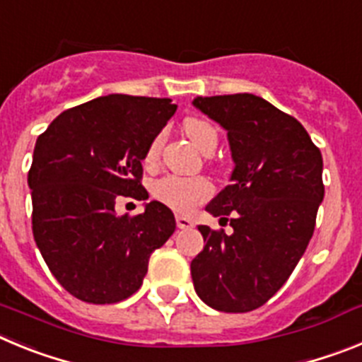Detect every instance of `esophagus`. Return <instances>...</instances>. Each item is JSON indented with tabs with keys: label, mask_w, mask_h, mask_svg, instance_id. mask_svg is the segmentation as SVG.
<instances>
[{
	"label": "esophagus",
	"mask_w": 362,
	"mask_h": 362,
	"mask_svg": "<svg viewBox=\"0 0 362 362\" xmlns=\"http://www.w3.org/2000/svg\"><path fill=\"white\" fill-rule=\"evenodd\" d=\"M175 223H177V228H181V230L192 228V226H194V221L188 219V217H185V216L175 217Z\"/></svg>",
	"instance_id": "34e87169"
}]
</instances>
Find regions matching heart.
Listing matches in <instances>:
<instances>
[{"label":"heart","instance_id":"obj_1","mask_svg":"<svg viewBox=\"0 0 362 362\" xmlns=\"http://www.w3.org/2000/svg\"><path fill=\"white\" fill-rule=\"evenodd\" d=\"M183 130L194 145L204 153H212L217 146V130L210 121L203 117H187ZM163 146V134L153 136L145 152L146 165H153L159 159ZM212 185L204 177H181V175H163L152 185V196L168 209L179 214L190 212L196 204L212 196Z\"/></svg>","mask_w":362,"mask_h":362}]
</instances>
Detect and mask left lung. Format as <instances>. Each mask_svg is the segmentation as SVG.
<instances>
[{"mask_svg": "<svg viewBox=\"0 0 362 362\" xmlns=\"http://www.w3.org/2000/svg\"><path fill=\"white\" fill-rule=\"evenodd\" d=\"M228 132L232 185L206 204L233 233L199 226L204 248L190 264L197 296L212 308L243 313L263 306L286 283L313 235L325 197L322 156L305 127L254 94L196 98Z\"/></svg>", "mask_w": 362, "mask_h": 362, "instance_id": "left-lung-1", "label": "left lung"}]
</instances>
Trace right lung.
<instances>
[{"label":"right lung","mask_w":362,"mask_h":362,"mask_svg":"<svg viewBox=\"0 0 362 362\" xmlns=\"http://www.w3.org/2000/svg\"><path fill=\"white\" fill-rule=\"evenodd\" d=\"M177 105L110 94L69 108L36 141L28 187L32 233L45 263L74 297L112 305L139 290L148 259L175 230L159 201L117 216V197L148 199L145 152Z\"/></svg>","instance_id":"add662e5"}]
</instances>
